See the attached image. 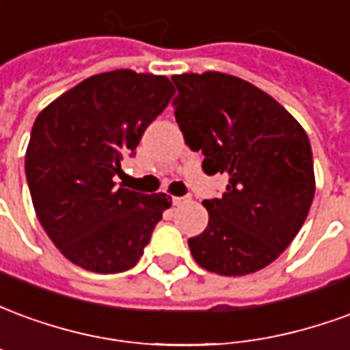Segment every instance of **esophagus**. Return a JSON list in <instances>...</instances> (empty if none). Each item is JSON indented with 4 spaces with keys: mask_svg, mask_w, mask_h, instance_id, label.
Returning a JSON list of instances; mask_svg holds the SVG:
<instances>
[{
    "mask_svg": "<svg viewBox=\"0 0 350 350\" xmlns=\"http://www.w3.org/2000/svg\"><path fill=\"white\" fill-rule=\"evenodd\" d=\"M172 202H174V206H183L187 204V202H191V197H174L172 198Z\"/></svg>",
    "mask_w": 350,
    "mask_h": 350,
    "instance_id": "1",
    "label": "esophagus"
}]
</instances>
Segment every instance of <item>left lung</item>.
Instances as JSON below:
<instances>
[{
    "label": "left lung",
    "instance_id": "left-lung-1",
    "mask_svg": "<svg viewBox=\"0 0 350 350\" xmlns=\"http://www.w3.org/2000/svg\"><path fill=\"white\" fill-rule=\"evenodd\" d=\"M176 122L185 144L202 152L206 174H227L208 198V227L189 238L198 266L247 275L291 245L315 197L313 153L306 131L278 100L245 80L208 71L172 77Z\"/></svg>",
    "mask_w": 350,
    "mask_h": 350
}]
</instances>
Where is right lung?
<instances>
[{
	"label": "right lung",
	"instance_id": "right-lung-1",
	"mask_svg": "<svg viewBox=\"0 0 350 350\" xmlns=\"http://www.w3.org/2000/svg\"><path fill=\"white\" fill-rule=\"evenodd\" d=\"M172 93L167 77L118 69L93 75L37 116L27 185L44 232L72 264L118 273L142 257L170 197L118 187L114 176Z\"/></svg>",
	"mask_w": 350,
	"mask_h": 350
}]
</instances>
